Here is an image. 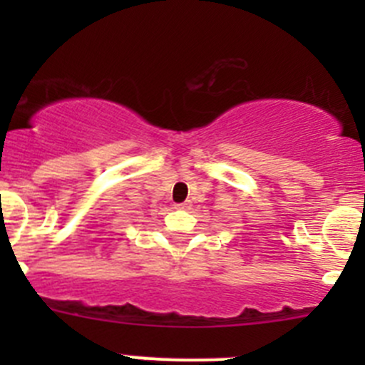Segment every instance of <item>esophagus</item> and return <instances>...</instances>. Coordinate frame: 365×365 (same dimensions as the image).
Returning a JSON list of instances; mask_svg holds the SVG:
<instances>
[{
	"mask_svg": "<svg viewBox=\"0 0 365 365\" xmlns=\"http://www.w3.org/2000/svg\"><path fill=\"white\" fill-rule=\"evenodd\" d=\"M175 206H176V208L183 210V208H189V203H187V201H183V203H176Z\"/></svg>",
	"mask_w": 365,
	"mask_h": 365,
	"instance_id": "esophagus-1",
	"label": "esophagus"
}]
</instances>
